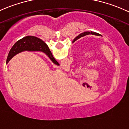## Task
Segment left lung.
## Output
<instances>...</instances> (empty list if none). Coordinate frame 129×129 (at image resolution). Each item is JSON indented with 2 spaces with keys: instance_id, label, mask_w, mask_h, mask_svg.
I'll return each instance as SVG.
<instances>
[{
  "instance_id": "8db88e82",
  "label": "left lung",
  "mask_w": 129,
  "mask_h": 129,
  "mask_svg": "<svg viewBox=\"0 0 129 129\" xmlns=\"http://www.w3.org/2000/svg\"><path fill=\"white\" fill-rule=\"evenodd\" d=\"M90 33H91V34H95V35H96V36H101L100 34H98V33H95V32H94V33H93V32H91V33H90V32H85V33H82V34H79V35L78 36L76 37V38L74 39V41H73V42H74V41H76V40H77V39H78L81 38V37L87 35V34H90Z\"/></svg>"
}]
</instances>
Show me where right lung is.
Segmentation results:
<instances>
[{"label":"right lung","mask_w":129,"mask_h":129,"mask_svg":"<svg viewBox=\"0 0 129 129\" xmlns=\"http://www.w3.org/2000/svg\"><path fill=\"white\" fill-rule=\"evenodd\" d=\"M24 50L42 51L48 55L55 64L59 65L53 58L47 45L41 39L34 36H26L15 43L9 52L6 63H7L16 54Z\"/></svg>","instance_id":"add662e5"}]
</instances>
